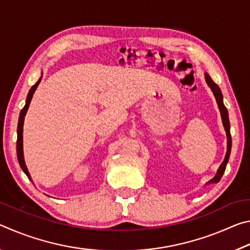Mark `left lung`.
<instances>
[{"instance_id":"1","label":"left lung","mask_w":250,"mask_h":250,"mask_svg":"<svg viewBox=\"0 0 250 250\" xmlns=\"http://www.w3.org/2000/svg\"><path fill=\"white\" fill-rule=\"evenodd\" d=\"M205 80L207 84H208L209 88L213 91V94L215 96V99L217 101V104H218V109L219 111H221V116H222V121H223V125L224 128H225L226 131V135H227V151H226V155H225V159H224L223 163L221 164V167H219L218 171L216 173V175H215L213 179H211L208 183H218L219 180L222 179V176L224 174V172H225V168L226 166L228 163V160H229V155H230V150H231V135H230V125H229V119H228V111L225 105H224L223 103V94L221 89H219V87L217 86L216 83H215L211 78L209 77V75L205 73Z\"/></svg>"}]
</instances>
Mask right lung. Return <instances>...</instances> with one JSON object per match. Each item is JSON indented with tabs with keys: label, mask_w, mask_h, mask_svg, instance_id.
I'll return each instance as SVG.
<instances>
[{
	"label": "right lung",
	"mask_w": 250,
	"mask_h": 250,
	"mask_svg": "<svg viewBox=\"0 0 250 250\" xmlns=\"http://www.w3.org/2000/svg\"><path fill=\"white\" fill-rule=\"evenodd\" d=\"M43 77V76H42ZM42 77L39 79V82H37L34 86L31 88V90H29L28 95H27V98H26V104H25L24 108L22 109V111L20 113V118H19V125H18V141H16V152H18V159H19V163L21 166V168H22L23 172L25 173L28 176V179L31 180V175H29L28 170L26 166H25V161H24V154H23V125H24V118L25 115H26L27 112V109L29 107V104H31V100L33 98V95L34 92H35L37 86H39Z\"/></svg>",
	"instance_id": "right-lung-1"
}]
</instances>
